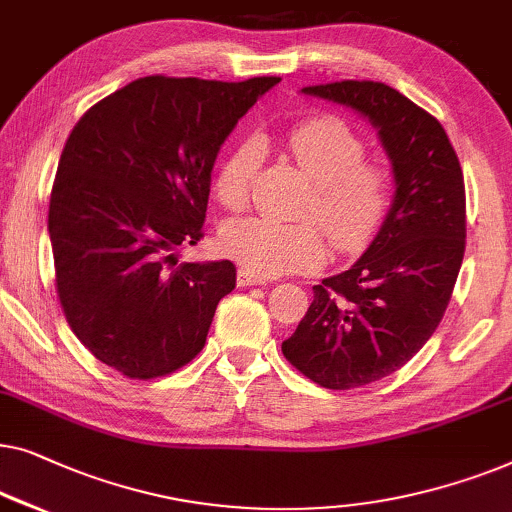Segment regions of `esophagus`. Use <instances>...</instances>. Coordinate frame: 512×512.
Returning <instances> with one entry per match:
<instances>
[{"label": "esophagus", "mask_w": 512, "mask_h": 512, "mask_svg": "<svg viewBox=\"0 0 512 512\" xmlns=\"http://www.w3.org/2000/svg\"><path fill=\"white\" fill-rule=\"evenodd\" d=\"M236 283H239V287L266 285V278L257 276V273H250V271H246V269H239V273H236Z\"/></svg>", "instance_id": "1"}]
</instances>
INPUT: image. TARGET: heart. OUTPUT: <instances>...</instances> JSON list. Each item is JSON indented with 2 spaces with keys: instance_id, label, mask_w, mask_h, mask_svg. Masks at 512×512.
<instances>
[{
  "instance_id": "obj_1",
  "label": "heart",
  "mask_w": 512,
  "mask_h": 512,
  "mask_svg": "<svg viewBox=\"0 0 512 512\" xmlns=\"http://www.w3.org/2000/svg\"><path fill=\"white\" fill-rule=\"evenodd\" d=\"M287 148L313 181L299 213L318 220L334 248L362 250L390 208V176L380 164L364 160L362 136L338 115H318L290 129ZM262 160L259 139L239 143L225 157L213 183L222 206L241 211L250 204ZM220 246L236 264L262 278L318 269L327 257L325 236L311 220L283 222L257 215L232 220L222 229Z\"/></svg>"
}]
</instances>
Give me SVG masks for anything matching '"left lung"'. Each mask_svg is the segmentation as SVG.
<instances>
[{"label": "left lung", "mask_w": 512, "mask_h": 512, "mask_svg": "<svg viewBox=\"0 0 512 512\" xmlns=\"http://www.w3.org/2000/svg\"><path fill=\"white\" fill-rule=\"evenodd\" d=\"M304 95L362 113L378 129L394 199L366 253L313 287V304L283 341L287 362L327 390L390 376L434 334L466 246V194L441 122L373 81L308 85Z\"/></svg>", "instance_id": "left-lung-1"}]
</instances>
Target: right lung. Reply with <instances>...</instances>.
Here are the masks:
<instances>
[{"mask_svg":"<svg viewBox=\"0 0 512 512\" xmlns=\"http://www.w3.org/2000/svg\"><path fill=\"white\" fill-rule=\"evenodd\" d=\"M278 81L146 76L71 129L48 206L57 297L78 341L122 376H167L204 348L236 266L178 264V248L204 236L220 146Z\"/></svg>","mask_w":512,"mask_h":512,"instance_id":"1","label":"right lung"}]
</instances>
